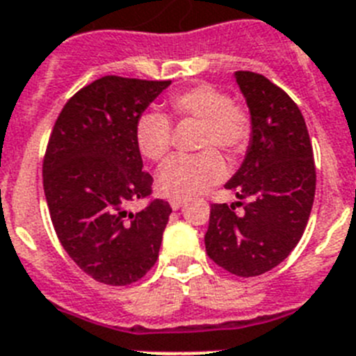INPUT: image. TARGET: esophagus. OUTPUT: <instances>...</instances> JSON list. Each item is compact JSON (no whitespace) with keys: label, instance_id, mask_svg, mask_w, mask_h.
I'll return each mask as SVG.
<instances>
[{"label":"esophagus","instance_id":"obj_1","mask_svg":"<svg viewBox=\"0 0 356 356\" xmlns=\"http://www.w3.org/2000/svg\"><path fill=\"white\" fill-rule=\"evenodd\" d=\"M186 204V199H170V206L172 209H181Z\"/></svg>","mask_w":356,"mask_h":356}]
</instances>
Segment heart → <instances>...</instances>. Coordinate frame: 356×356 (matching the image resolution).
<instances>
[{
  "label": "heart",
  "mask_w": 356,
  "mask_h": 356,
  "mask_svg": "<svg viewBox=\"0 0 356 356\" xmlns=\"http://www.w3.org/2000/svg\"><path fill=\"white\" fill-rule=\"evenodd\" d=\"M172 114L179 120L202 123L199 148L220 147L238 156L249 145L252 134L251 114L231 102L229 95L213 84H199L168 98ZM136 145L147 159L161 161L172 148V123L163 113H143L136 122ZM225 174V163L213 148L199 154L174 156L161 166L156 188L161 195L186 199L199 195Z\"/></svg>",
  "instance_id": "obj_1"
}]
</instances>
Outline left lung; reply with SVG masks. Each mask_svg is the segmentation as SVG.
<instances>
[{"instance_id":"left-lung-1","label":"left lung","mask_w":356,"mask_h":356,"mask_svg":"<svg viewBox=\"0 0 356 356\" xmlns=\"http://www.w3.org/2000/svg\"><path fill=\"white\" fill-rule=\"evenodd\" d=\"M249 107L252 134L242 166L225 190L247 202L213 204L206 252L240 277L280 265L301 240L315 197V165L301 111L264 75L236 71ZM242 203L244 211L234 209Z\"/></svg>"}]
</instances>
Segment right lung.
<instances>
[{"label": "right lung", "mask_w": 356, "mask_h": 356, "mask_svg": "<svg viewBox=\"0 0 356 356\" xmlns=\"http://www.w3.org/2000/svg\"><path fill=\"white\" fill-rule=\"evenodd\" d=\"M170 80L102 76L80 89L58 114L42 163L55 233L92 280L131 285L156 264L172 213L154 200L132 213L129 202L152 191L136 145V122Z\"/></svg>", "instance_id": "obj_1"}]
</instances>
